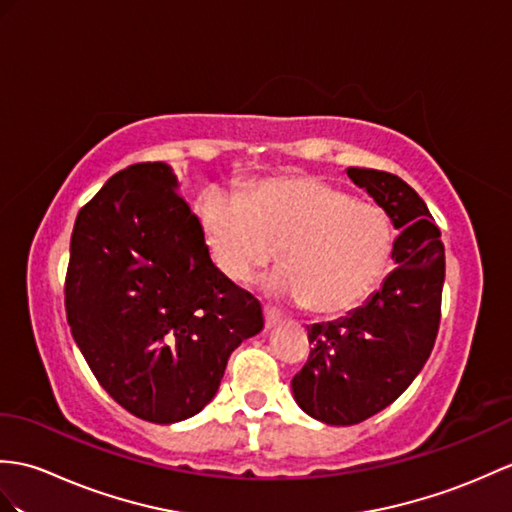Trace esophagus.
I'll list each match as a JSON object with an SVG mask.
<instances>
[{
  "label": "esophagus",
  "mask_w": 512,
  "mask_h": 512,
  "mask_svg": "<svg viewBox=\"0 0 512 512\" xmlns=\"http://www.w3.org/2000/svg\"><path fill=\"white\" fill-rule=\"evenodd\" d=\"M264 320H266V329H272V327H277L281 323V314L277 310H268V307H266Z\"/></svg>",
  "instance_id": "obj_1"
}]
</instances>
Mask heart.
Masks as SVG:
<instances>
[{
  "instance_id": "b5f03b06",
  "label": "heart",
  "mask_w": 512,
  "mask_h": 512,
  "mask_svg": "<svg viewBox=\"0 0 512 512\" xmlns=\"http://www.w3.org/2000/svg\"><path fill=\"white\" fill-rule=\"evenodd\" d=\"M213 264L244 283L275 259L268 281L283 299L336 314L366 299L392 248L390 218L373 202L353 200L314 176H275L246 189H207L196 205Z\"/></svg>"
}]
</instances>
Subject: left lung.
<instances>
[{
  "label": "left lung",
  "mask_w": 512,
  "mask_h": 512,
  "mask_svg": "<svg viewBox=\"0 0 512 512\" xmlns=\"http://www.w3.org/2000/svg\"><path fill=\"white\" fill-rule=\"evenodd\" d=\"M347 174L401 235L392 246L397 266L366 305L336 323L307 327L312 351L292 392L310 417L329 425L362 423L412 384L434 349L445 281L443 240L423 198L397 174Z\"/></svg>",
  "instance_id": "1"
}]
</instances>
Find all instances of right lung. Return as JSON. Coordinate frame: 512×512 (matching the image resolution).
Returning <instances> with one entry per match:
<instances>
[{"mask_svg": "<svg viewBox=\"0 0 512 512\" xmlns=\"http://www.w3.org/2000/svg\"><path fill=\"white\" fill-rule=\"evenodd\" d=\"M65 312L100 386L137 419L194 417L261 303L213 266L198 216L161 161L113 174L71 233Z\"/></svg>", "mask_w": 512, "mask_h": 512, "instance_id": "right-lung-1", "label": "right lung"}]
</instances>
